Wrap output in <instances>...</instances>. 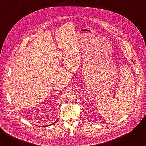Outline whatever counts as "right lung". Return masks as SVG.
<instances>
[{
	"instance_id": "add662e5",
	"label": "right lung",
	"mask_w": 146,
	"mask_h": 146,
	"mask_svg": "<svg viewBox=\"0 0 146 146\" xmlns=\"http://www.w3.org/2000/svg\"><path fill=\"white\" fill-rule=\"evenodd\" d=\"M56 122V121H55V122H54V123H52V124H51V125H53V124H54V123H55V122ZM48 126H49V125H48ZM44 127H46V126H44Z\"/></svg>"
}]
</instances>
